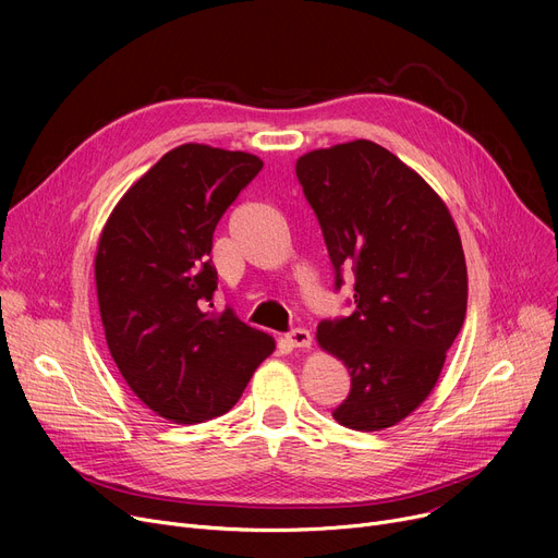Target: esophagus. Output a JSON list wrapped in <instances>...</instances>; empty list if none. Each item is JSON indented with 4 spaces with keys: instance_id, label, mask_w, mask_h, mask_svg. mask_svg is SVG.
Listing matches in <instances>:
<instances>
[{
    "instance_id": "1",
    "label": "esophagus",
    "mask_w": 558,
    "mask_h": 558,
    "mask_svg": "<svg viewBox=\"0 0 558 558\" xmlns=\"http://www.w3.org/2000/svg\"><path fill=\"white\" fill-rule=\"evenodd\" d=\"M284 339L294 348H307L312 343V335L305 328H294L284 335Z\"/></svg>"
}]
</instances>
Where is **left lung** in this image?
Returning a JSON list of instances; mask_svg holds the SVG:
<instances>
[{
	"label": "left lung",
	"mask_w": 558,
	"mask_h": 558,
	"mask_svg": "<svg viewBox=\"0 0 558 558\" xmlns=\"http://www.w3.org/2000/svg\"><path fill=\"white\" fill-rule=\"evenodd\" d=\"M296 175L324 232L335 291L343 271L355 274V312L316 328L350 373L332 416L360 432L391 427L429 396L463 326L457 226L421 175L371 140L310 151Z\"/></svg>",
	"instance_id": "obj_1"
}]
</instances>
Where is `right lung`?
<instances>
[{"label":"right lung","mask_w":558,"mask_h":558,"mask_svg":"<svg viewBox=\"0 0 558 558\" xmlns=\"http://www.w3.org/2000/svg\"><path fill=\"white\" fill-rule=\"evenodd\" d=\"M262 160L181 144L117 203L95 259L110 355L133 393L167 421L192 425L240 400L274 339L232 307L213 312V234Z\"/></svg>","instance_id":"1"}]
</instances>
